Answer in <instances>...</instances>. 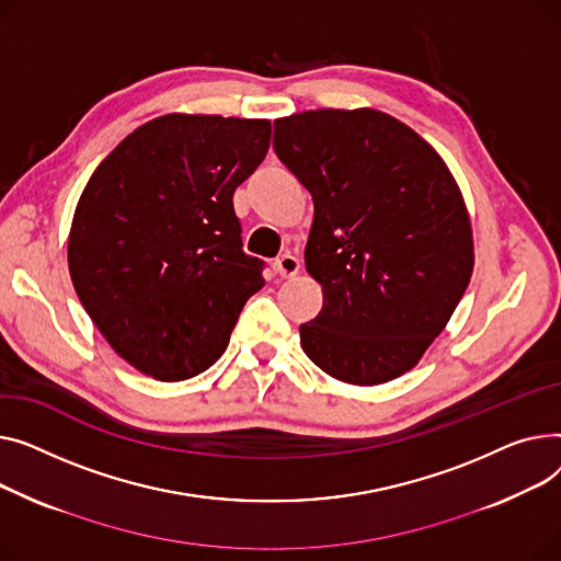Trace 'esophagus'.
<instances>
[{
  "label": "esophagus",
  "mask_w": 561,
  "mask_h": 561,
  "mask_svg": "<svg viewBox=\"0 0 561 561\" xmlns=\"http://www.w3.org/2000/svg\"><path fill=\"white\" fill-rule=\"evenodd\" d=\"M274 267H276L278 276H283V278H291V276L299 274L301 262H299V257H296L294 253H289V251H287V253L278 255V260L274 262Z\"/></svg>",
  "instance_id": "34e87169"
}]
</instances>
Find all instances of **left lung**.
I'll list each match as a JSON object with an SVG mask.
<instances>
[{
    "instance_id": "8db88e82",
    "label": "left lung",
    "mask_w": 561,
    "mask_h": 561,
    "mask_svg": "<svg viewBox=\"0 0 561 561\" xmlns=\"http://www.w3.org/2000/svg\"><path fill=\"white\" fill-rule=\"evenodd\" d=\"M274 149L314 202L306 270L323 306L299 328L306 355L351 385L399 378L469 287L462 192L431 145L374 108L276 119Z\"/></svg>"
}]
</instances>
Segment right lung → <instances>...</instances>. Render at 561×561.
I'll return each mask as SVG.
<instances>
[{
    "instance_id": "obj_1",
    "label": "right lung",
    "mask_w": 561,
    "mask_h": 561,
    "mask_svg": "<svg viewBox=\"0 0 561 561\" xmlns=\"http://www.w3.org/2000/svg\"><path fill=\"white\" fill-rule=\"evenodd\" d=\"M270 119L172 113L126 136L75 210L68 265L113 351L176 382L206 371L265 278L233 192L265 160Z\"/></svg>"
}]
</instances>
